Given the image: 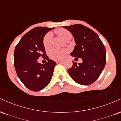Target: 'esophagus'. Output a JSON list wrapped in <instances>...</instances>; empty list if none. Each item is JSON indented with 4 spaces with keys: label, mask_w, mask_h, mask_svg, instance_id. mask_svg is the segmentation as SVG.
Masks as SVG:
<instances>
[{
    "label": "esophagus",
    "mask_w": 121,
    "mask_h": 121,
    "mask_svg": "<svg viewBox=\"0 0 121 121\" xmlns=\"http://www.w3.org/2000/svg\"><path fill=\"white\" fill-rule=\"evenodd\" d=\"M62 61H62V60H56V62L57 64L62 63Z\"/></svg>",
    "instance_id": "1"
}]
</instances>
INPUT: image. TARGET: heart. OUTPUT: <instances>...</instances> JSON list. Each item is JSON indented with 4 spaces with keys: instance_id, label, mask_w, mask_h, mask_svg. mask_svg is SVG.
I'll return each instance as SVG.
<instances>
[{
    "instance_id": "b5f03b06",
    "label": "heart",
    "mask_w": 121,
    "mask_h": 121,
    "mask_svg": "<svg viewBox=\"0 0 121 121\" xmlns=\"http://www.w3.org/2000/svg\"><path fill=\"white\" fill-rule=\"evenodd\" d=\"M55 33L62 38L65 40L72 39V34L69 31L65 29H59L55 31ZM52 34L51 33H48L45 35L43 39V46L46 48H48L52 44ZM66 51L62 49L53 48L49 51V55L51 57L55 60L62 59L65 56Z\"/></svg>"
}]
</instances>
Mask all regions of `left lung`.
<instances>
[{
	"instance_id": "8db88e82",
	"label": "left lung",
	"mask_w": 121,
	"mask_h": 121,
	"mask_svg": "<svg viewBox=\"0 0 121 121\" xmlns=\"http://www.w3.org/2000/svg\"><path fill=\"white\" fill-rule=\"evenodd\" d=\"M64 27L73 34L76 44L70 55L83 60L78 64L73 61L68 73L77 83L91 84L99 77L105 65V48L96 33L85 26L75 24Z\"/></svg>"
}]
</instances>
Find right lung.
<instances>
[{"label": "right lung", "instance_id": "add662e5", "mask_svg": "<svg viewBox=\"0 0 121 121\" xmlns=\"http://www.w3.org/2000/svg\"><path fill=\"white\" fill-rule=\"evenodd\" d=\"M53 29L37 27L31 29L21 38L14 49V64L17 76L33 91H40L49 84L56 65L54 61L48 59L43 44L44 35ZM41 56L47 58L46 64L37 62Z\"/></svg>", "mask_w": 121, "mask_h": 121}]
</instances>
